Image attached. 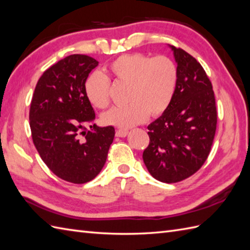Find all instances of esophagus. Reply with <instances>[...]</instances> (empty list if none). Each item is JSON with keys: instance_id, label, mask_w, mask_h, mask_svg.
<instances>
[{"instance_id": "34e87169", "label": "esophagus", "mask_w": 250, "mask_h": 250, "mask_svg": "<svg viewBox=\"0 0 250 250\" xmlns=\"http://www.w3.org/2000/svg\"><path fill=\"white\" fill-rule=\"evenodd\" d=\"M129 131L127 129H119L117 130V132H115V136L117 137H120V138H125L127 135H128Z\"/></svg>"}]
</instances>
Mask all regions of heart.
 <instances>
[{
  "mask_svg": "<svg viewBox=\"0 0 250 250\" xmlns=\"http://www.w3.org/2000/svg\"><path fill=\"white\" fill-rule=\"evenodd\" d=\"M118 83L128 86L126 106L114 107L102 115L103 123L130 128L143 123L148 114L159 117L171 105L178 81L177 66L166 56L136 53L120 56L109 65ZM89 102L104 109L110 103V82L101 73L91 74L84 83Z\"/></svg>",
  "mask_w": 250,
  "mask_h": 250,
  "instance_id": "b5f03b06",
  "label": "heart"
}]
</instances>
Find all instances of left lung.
Here are the masks:
<instances>
[{"label": "left lung", "instance_id": "8db88e82", "mask_svg": "<svg viewBox=\"0 0 250 250\" xmlns=\"http://www.w3.org/2000/svg\"><path fill=\"white\" fill-rule=\"evenodd\" d=\"M177 63L178 81L171 105L148 128L143 161L157 180L173 184L196 173L209 156L217 113L210 79L197 60L168 45Z\"/></svg>", "mask_w": 250, "mask_h": 250}]
</instances>
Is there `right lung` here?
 I'll return each instance as SVG.
<instances>
[{"label":"right lung","mask_w":250,"mask_h":250,"mask_svg":"<svg viewBox=\"0 0 250 250\" xmlns=\"http://www.w3.org/2000/svg\"><path fill=\"white\" fill-rule=\"evenodd\" d=\"M97 65L81 54L59 60L39 78L30 104L29 126L41 159L73 184H86L100 174L115 133L112 126L84 127L95 120L84 83Z\"/></svg>","instance_id":"obj_1"}]
</instances>
